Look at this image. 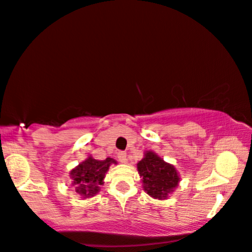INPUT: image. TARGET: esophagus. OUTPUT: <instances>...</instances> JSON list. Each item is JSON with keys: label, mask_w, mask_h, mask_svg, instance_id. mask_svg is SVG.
I'll return each mask as SVG.
<instances>
[{"label": "esophagus", "mask_w": 252, "mask_h": 252, "mask_svg": "<svg viewBox=\"0 0 252 252\" xmlns=\"http://www.w3.org/2000/svg\"><path fill=\"white\" fill-rule=\"evenodd\" d=\"M117 159H119L120 162L126 163V152H122V151H121V152L117 153Z\"/></svg>", "instance_id": "34e87169"}]
</instances>
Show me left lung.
<instances>
[{"instance_id": "8db88e82", "label": "left lung", "mask_w": 252, "mask_h": 252, "mask_svg": "<svg viewBox=\"0 0 252 252\" xmlns=\"http://www.w3.org/2000/svg\"><path fill=\"white\" fill-rule=\"evenodd\" d=\"M137 169L143 177L144 190L153 198L166 199L170 191L179 184L180 177L174 166L165 162L151 151L137 163Z\"/></svg>"}]
</instances>
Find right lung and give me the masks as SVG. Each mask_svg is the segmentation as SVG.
<instances>
[{"instance_id": "right-lung-1", "label": "right lung", "mask_w": 252, "mask_h": 252, "mask_svg": "<svg viewBox=\"0 0 252 252\" xmlns=\"http://www.w3.org/2000/svg\"><path fill=\"white\" fill-rule=\"evenodd\" d=\"M112 163H116V161L112 158L95 160L92 157H89V159L72 169L70 172V176L73 180L72 184L75 186L76 192L82 194L84 198L98 193L100 186L103 183L105 174Z\"/></svg>"}]
</instances>
